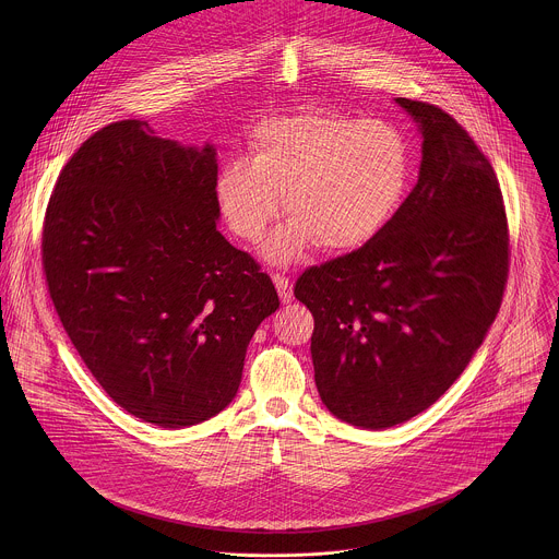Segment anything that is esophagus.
Masks as SVG:
<instances>
[{
    "label": "esophagus",
    "mask_w": 559,
    "mask_h": 559,
    "mask_svg": "<svg viewBox=\"0 0 559 559\" xmlns=\"http://www.w3.org/2000/svg\"><path fill=\"white\" fill-rule=\"evenodd\" d=\"M273 282L277 286V293H280V299L284 304H290L293 301V284L286 275H273Z\"/></svg>",
    "instance_id": "34e87169"
}]
</instances>
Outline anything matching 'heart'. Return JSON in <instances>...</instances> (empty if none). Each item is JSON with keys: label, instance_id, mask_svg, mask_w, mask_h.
<instances>
[{"label": "heart", "instance_id": "b5f03b06", "mask_svg": "<svg viewBox=\"0 0 559 559\" xmlns=\"http://www.w3.org/2000/svg\"><path fill=\"white\" fill-rule=\"evenodd\" d=\"M406 138L383 120L308 111L266 118L249 135V163L215 178L219 213L240 240L258 242L280 213L293 219L266 245L269 260H297L312 240L344 251L379 235L411 182Z\"/></svg>", "mask_w": 559, "mask_h": 559}]
</instances>
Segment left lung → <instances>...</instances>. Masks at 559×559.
Returning <instances> with one entry per match:
<instances>
[{
    "instance_id": "1",
    "label": "left lung",
    "mask_w": 559,
    "mask_h": 559,
    "mask_svg": "<svg viewBox=\"0 0 559 559\" xmlns=\"http://www.w3.org/2000/svg\"><path fill=\"white\" fill-rule=\"evenodd\" d=\"M419 124V178L359 249L306 269L295 297L312 312L314 379L346 424L381 430L441 399L497 317L510 233L499 180L441 107L396 98Z\"/></svg>"
}]
</instances>
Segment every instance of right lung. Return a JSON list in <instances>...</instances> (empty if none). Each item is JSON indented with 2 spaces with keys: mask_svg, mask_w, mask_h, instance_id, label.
Returning a JSON list of instances; mask_svg holds the SVG:
<instances>
[{
  "mask_svg": "<svg viewBox=\"0 0 559 559\" xmlns=\"http://www.w3.org/2000/svg\"><path fill=\"white\" fill-rule=\"evenodd\" d=\"M215 178L213 146L111 122L62 167L43 222L49 297L85 368L160 428L233 402L247 344L280 308L271 277L217 230Z\"/></svg>",
  "mask_w": 559,
  "mask_h": 559,
  "instance_id": "add662e5",
  "label": "right lung"
}]
</instances>
